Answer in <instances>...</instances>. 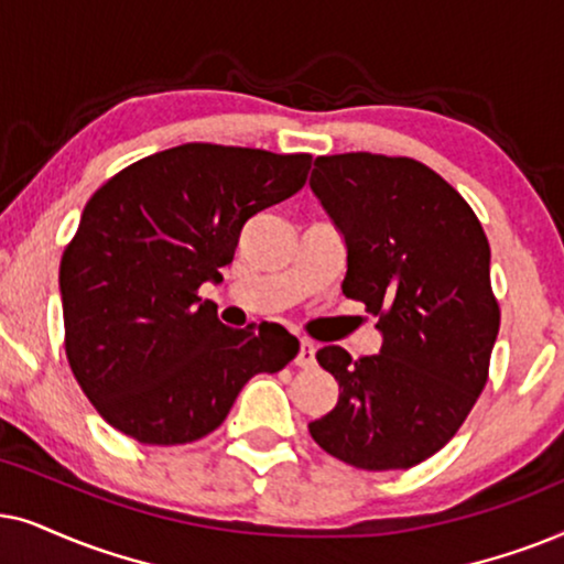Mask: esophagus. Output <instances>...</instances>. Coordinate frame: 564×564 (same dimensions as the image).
Here are the masks:
<instances>
[{"label": "esophagus", "instance_id": "34e87169", "mask_svg": "<svg viewBox=\"0 0 564 564\" xmlns=\"http://www.w3.org/2000/svg\"><path fill=\"white\" fill-rule=\"evenodd\" d=\"M314 352H317V348H314L310 340H302V345H299V352H296V366H302V369H312Z\"/></svg>", "mask_w": 564, "mask_h": 564}]
</instances>
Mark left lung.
I'll return each instance as SVG.
<instances>
[{"instance_id": "8db88e82", "label": "left lung", "mask_w": 564, "mask_h": 564, "mask_svg": "<svg viewBox=\"0 0 564 564\" xmlns=\"http://www.w3.org/2000/svg\"><path fill=\"white\" fill-rule=\"evenodd\" d=\"M310 185L343 235V294L381 333L358 360L317 350L340 394L310 433L350 467L410 469L454 438L487 381L500 329L490 245L467 200L408 156H317Z\"/></svg>"}]
</instances>
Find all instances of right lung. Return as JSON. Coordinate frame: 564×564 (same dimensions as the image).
Listing matches in <instances>:
<instances>
[{
	"instance_id": "obj_1",
	"label": "right lung",
	"mask_w": 564,
	"mask_h": 564,
	"mask_svg": "<svg viewBox=\"0 0 564 564\" xmlns=\"http://www.w3.org/2000/svg\"><path fill=\"white\" fill-rule=\"evenodd\" d=\"M310 167V154L183 144L87 200L58 291L66 358L112 427L139 444H191L224 423L254 373L296 356L281 325L227 327L198 289L221 281L247 219L302 191Z\"/></svg>"
}]
</instances>
